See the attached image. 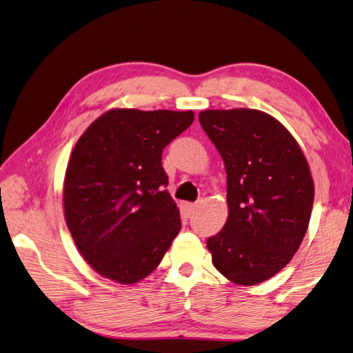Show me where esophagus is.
<instances>
[{"label": "esophagus", "instance_id": "1", "mask_svg": "<svg viewBox=\"0 0 353 353\" xmlns=\"http://www.w3.org/2000/svg\"><path fill=\"white\" fill-rule=\"evenodd\" d=\"M197 207H199V202H196V203H187V208H188L190 213H194V211L197 210Z\"/></svg>", "mask_w": 353, "mask_h": 353}]
</instances>
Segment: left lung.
Here are the masks:
<instances>
[{"mask_svg": "<svg viewBox=\"0 0 353 353\" xmlns=\"http://www.w3.org/2000/svg\"><path fill=\"white\" fill-rule=\"evenodd\" d=\"M199 121L227 172L228 217L207 247L216 270L239 285L274 276L309 227L315 187L284 125L258 110H208Z\"/></svg>", "mask_w": 353, "mask_h": 353, "instance_id": "left-lung-1", "label": "left lung"}]
</instances>
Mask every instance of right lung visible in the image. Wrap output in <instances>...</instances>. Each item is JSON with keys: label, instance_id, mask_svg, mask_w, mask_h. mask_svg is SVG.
Here are the masks:
<instances>
[{"label": "right lung", "instance_id": "obj_1", "mask_svg": "<svg viewBox=\"0 0 353 353\" xmlns=\"http://www.w3.org/2000/svg\"><path fill=\"white\" fill-rule=\"evenodd\" d=\"M193 120V111L110 110L75 143L63 183L65 219L101 276L139 283L181 232L162 151Z\"/></svg>", "mask_w": 353, "mask_h": 353}]
</instances>
